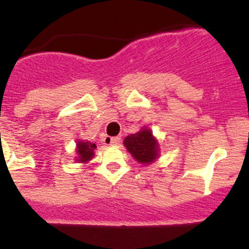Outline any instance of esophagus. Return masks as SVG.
<instances>
[{"mask_svg":"<svg viewBox=\"0 0 249 249\" xmlns=\"http://www.w3.org/2000/svg\"><path fill=\"white\" fill-rule=\"evenodd\" d=\"M119 142H120V137H106V139H105V143H106V144L117 145L119 144Z\"/></svg>","mask_w":249,"mask_h":249,"instance_id":"obj_1","label":"esophagus"}]
</instances>
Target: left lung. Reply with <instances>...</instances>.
<instances>
[{
    "label": "left lung",
    "instance_id": "8db88e82",
    "mask_svg": "<svg viewBox=\"0 0 249 249\" xmlns=\"http://www.w3.org/2000/svg\"><path fill=\"white\" fill-rule=\"evenodd\" d=\"M126 149L141 164H150L158 158L159 144L153 137L150 130L143 129L137 134H132L124 140Z\"/></svg>",
    "mask_w": 249,
    "mask_h": 249
}]
</instances>
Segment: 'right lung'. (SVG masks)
I'll return each instance as SVG.
<instances>
[{"label": "right lung", "mask_w": 249, "mask_h": 249, "mask_svg": "<svg viewBox=\"0 0 249 249\" xmlns=\"http://www.w3.org/2000/svg\"><path fill=\"white\" fill-rule=\"evenodd\" d=\"M95 148H96V144H95V143H91L90 141H88V142H85V141H78L77 161H80V162L89 161V160L94 157Z\"/></svg>", "instance_id": "add662e5"}]
</instances>
